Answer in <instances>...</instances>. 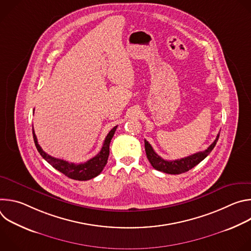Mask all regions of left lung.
I'll list each match as a JSON object with an SVG mask.
<instances>
[{
	"label": "left lung",
	"instance_id": "8db88e82",
	"mask_svg": "<svg viewBox=\"0 0 251 251\" xmlns=\"http://www.w3.org/2000/svg\"><path fill=\"white\" fill-rule=\"evenodd\" d=\"M219 137H220V134H218L216 140L213 141L212 144L206 150L202 152H198L196 154H193L191 156L178 159V160H173V161L164 160L154 151V149L149 144V142L147 140H145V151H146L147 158L154 169L166 174L178 175V174L188 172L189 170L193 169L195 166L200 164L204 158H206L207 155L212 151L214 146H216Z\"/></svg>",
	"mask_w": 251,
	"mask_h": 251
}]
</instances>
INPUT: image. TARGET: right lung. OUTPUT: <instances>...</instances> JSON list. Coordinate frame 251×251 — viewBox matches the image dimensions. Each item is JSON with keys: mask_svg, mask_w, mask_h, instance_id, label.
I'll use <instances>...</instances> for the list:
<instances>
[{"mask_svg": "<svg viewBox=\"0 0 251 251\" xmlns=\"http://www.w3.org/2000/svg\"><path fill=\"white\" fill-rule=\"evenodd\" d=\"M116 128L117 126L112 128L111 131L108 133V135L106 136L100 152L95 157L81 164L69 163L67 161L60 160L48 155L46 152L43 151L42 147L39 145L38 139L34 134L33 129H32V135H33V141H34L35 147H37L41 156L49 164H50L54 169H56L57 171H59L69 178H73V180H76V181H87V180H90V178L97 176L102 172L105 165L107 164V160H108V157H109V145H110L111 139L113 138L114 133L116 131Z\"/></svg>", "mask_w": 251, "mask_h": 251, "instance_id": "right-lung-1", "label": "right lung"}]
</instances>
